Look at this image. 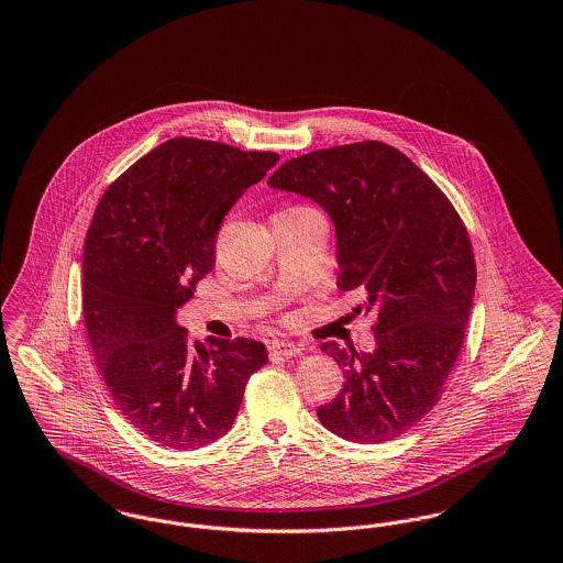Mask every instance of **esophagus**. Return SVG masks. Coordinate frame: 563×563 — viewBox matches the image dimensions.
Instances as JSON below:
<instances>
[{
  "instance_id": "1",
  "label": "esophagus",
  "mask_w": 563,
  "mask_h": 563,
  "mask_svg": "<svg viewBox=\"0 0 563 563\" xmlns=\"http://www.w3.org/2000/svg\"><path fill=\"white\" fill-rule=\"evenodd\" d=\"M272 358H291L301 354V349H297L291 342H272L268 346Z\"/></svg>"
}]
</instances>
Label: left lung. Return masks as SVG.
I'll return each mask as SVG.
<instances>
[{
    "mask_svg": "<svg viewBox=\"0 0 563 563\" xmlns=\"http://www.w3.org/2000/svg\"><path fill=\"white\" fill-rule=\"evenodd\" d=\"M269 188L312 198L338 236L340 291L375 312L374 352L322 344L344 388L319 407L322 427L384 443L416 427L454 369L473 308L477 266L448 196L399 150L361 141L285 162Z\"/></svg>",
    "mask_w": 563,
    "mask_h": 563,
    "instance_id": "8db88e82",
    "label": "left lung"
}]
</instances>
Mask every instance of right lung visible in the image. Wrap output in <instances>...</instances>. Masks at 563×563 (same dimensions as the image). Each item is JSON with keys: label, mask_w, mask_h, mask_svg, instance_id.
Masks as SVG:
<instances>
[{"label": "right lung", "mask_w": 563, "mask_h": 563, "mask_svg": "<svg viewBox=\"0 0 563 563\" xmlns=\"http://www.w3.org/2000/svg\"><path fill=\"white\" fill-rule=\"evenodd\" d=\"M274 152L177 136L101 196L84 242V321L122 416L162 448L198 450L232 429L262 342H191L175 321L214 266L223 217L266 177Z\"/></svg>", "instance_id": "add662e5"}]
</instances>
